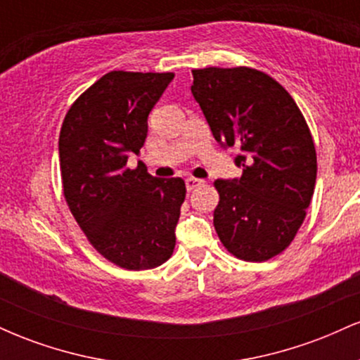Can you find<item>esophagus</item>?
<instances>
[{"mask_svg": "<svg viewBox=\"0 0 360 360\" xmlns=\"http://www.w3.org/2000/svg\"><path fill=\"white\" fill-rule=\"evenodd\" d=\"M205 181L203 179H198V177H188L186 179V188H188V191H193V189L200 188V186H203Z\"/></svg>", "mask_w": 360, "mask_h": 360, "instance_id": "esophagus-1", "label": "esophagus"}]
</instances>
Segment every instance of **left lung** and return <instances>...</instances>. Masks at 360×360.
I'll return each instance as SVG.
<instances>
[{
  "label": "left lung",
  "mask_w": 360,
  "mask_h": 360,
  "mask_svg": "<svg viewBox=\"0 0 360 360\" xmlns=\"http://www.w3.org/2000/svg\"><path fill=\"white\" fill-rule=\"evenodd\" d=\"M191 93L214 140L240 150L235 164L242 176L214 181V230L235 257L269 260L298 233L315 191L307 120L291 94L257 69H194Z\"/></svg>",
  "instance_id": "left-lung-1"
}]
</instances>
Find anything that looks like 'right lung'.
<instances>
[{
  "mask_svg": "<svg viewBox=\"0 0 360 360\" xmlns=\"http://www.w3.org/2000/svg\"><path fill=\"white\" fill-rule=\"evenodd\" d=\"M172 79V72L111 71L72 103L62 122L65 201L91 245L123 269H154L174 252L184 181L127 167L146 142L148 113Z\"/></svg>",
  "mask_w": 360,
  "mask_h": 360,
  "instance_id": "obj_1",
  "label": "right lung"
}]
</instances>
